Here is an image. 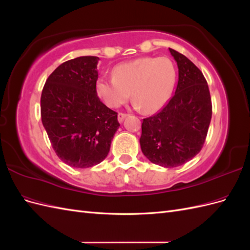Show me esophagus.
Instances as JSON below:
<instances>
[{
  "label": "esophagus",
  "instance_id": "obj_1",
  "mask_svg": "<svg viewBox=\"0 0 250 250\" xmlns=\"http://www.w3.org/2000/svg\"><path fill=\"white\" fill-rule=\"evenodd\" d=\"M127 116H128V115H127V113H125V112H119V115H118L119 122H122V121H123Z\"/></svg>",
  "mask_w": 250,
  "mask_h": 250
}]
</instances>
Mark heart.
Returning a JSON list of instances; mask_svg holds the SVG:
<instances>
[{
    "instance_id": "1",
    "label": "heart",
    "mask_w": 250,
    "mask_h": 250,
    "mask_svg": "<svg viewBox=\"0 0 250 250\" xmlns=\"http://www.w3.org/2000/svg\"><path fill=\"white\" fill-rule=\"evenodd\" d=\"M113 77H102L97 94L108 107L117 108L130 96L137 107L151 113L162 108L175 84L176 70L167 57H143L118 64Z\"/></svg>"
}]
</instances>
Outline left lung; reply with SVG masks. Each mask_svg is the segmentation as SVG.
Wrapping results in <instances>:
<instances>
[{"label":"left lung","mask_w":250,"mask_h":250,"mask_svg":"<svg viewBox=\"0 0 250 250\" xmlns=\"http://www.w3.org/2000/svg\"><path fill=\"white\" fill-rule=\"evenodd\" d=\"M169 50L178 66L175 93L160 111L143 119L140 144L151 163L174 168L200 152L213 110L202 72L181 53Z\"/></svg>","instance_id":"1"}]
</instances>
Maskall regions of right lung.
<instances>
[{
    "label": "right lung",
    "instance_id": "1",
    "mask_svg": "<svg viewBox=\"0 0 250 250\" xmlns=\"http://www.w3.org/2000/svg\"><path fill=\"white\" fill-rule=\"evenodd\" d=\"M99 57L81 56L60 64L41 97L42 122L56 155L74 168H89L107 156L120 126L118 112L97 95Z\"/></svg>",
    "mask_w": 250,
    "mask_h": 250
}]
</instances>
